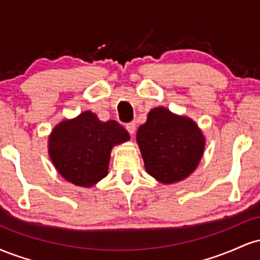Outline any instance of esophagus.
<instances>
[{"label": "esophagus", "instance_id": "obj_1", "mask_svg": "<svg viewBox=\"0 0 260 260\" xmlns=\"http://www.w3.org/2000/svg\"><path fill=\"white\" fill-rule=\"evenodd\" d=\"M136 128H137L136 122H129V123L126 124V129L129 132V134H134V132H136Z\"/></svg>", "mask_w": 260, "mask_h": 260}]
</instances>
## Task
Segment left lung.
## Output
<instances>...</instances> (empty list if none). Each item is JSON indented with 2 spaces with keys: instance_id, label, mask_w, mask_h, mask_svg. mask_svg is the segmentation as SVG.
I'll return each instance as SVG.
<instances>
[{
  "instance_id": "1",
  "label": "left lung",
  "mask_w": 260,
  "mask_h": 260,
  "mask_svg": "<svg viewBox=\"0 0 260 260\" xmlns=\"http://www.w3.org/2000/svg\"><path fill=\"white\" fill-rule=\"evenodd\" d=\"M147 172L161 183H175L192 174L204 153L205 138L194 121L155 107L137 132Z\"/></svg>"
}]
</instances>
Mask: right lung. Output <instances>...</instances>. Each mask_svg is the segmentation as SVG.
I'll return each mask as SVG.
<instances>
[{"label":"right lung","mask_w":260,"mask_h":260,"mask_svg":"<svg viewBox=\"0 0 260 260\" xmlns=\"http://www.w3.org/2000/svg\"><path fill=\"white\" fill-rule=\"evenodd\" d=\"M129 134L120 123L101 122L91 111L63 120L49 137V155L58 174L79 187H92L107 175L111 150Z\"/></svg>","instance_id":"right-lung-1"}]
</instances>
